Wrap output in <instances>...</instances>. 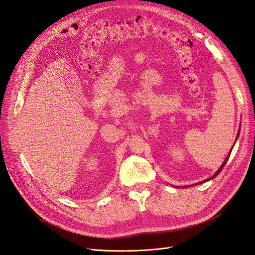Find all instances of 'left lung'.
<instances>
[{"mask_svg":"<svg viewBox=\"0 0 255 255\" xmlns=\"http://www.w3.org/2000/svg\"><path fill=\"white\" fill-rule=\"evenodd\" d=\"M239 134H240V129H239V133H238V136H237V139H238V137H239ZM231 150H232V149H231ZM231 150H230V152H229V155H228V156H227V157H226V159H225V161H224V162H223V164H222V165H221V167H220V168H219V169H218V170H217V172H216V174H215V175H213V176H212V177H210V178H209V179H207V180H206V181H209V180H211V179H213V178H216V177H217V176H218V175H219V174H220V172H221V170H222V169H223V167H224V166H225V164H226V162H227V160H228V159H229V156H230V154H231Z\"/></svg>","mask_w":255,"mask_h":255,"instance_id":"obj_1","label":"left lung"}]
</instances>
